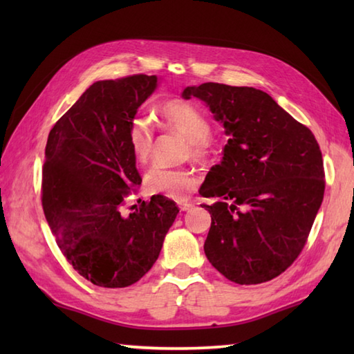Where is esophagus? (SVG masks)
<instances>
[{
	"label": "esophagus",
	"instance_id": "obj_1",
	"mask_svg": "<svg viewBox=\"0 0 354 354\" xmlns=\"http://www.w3.org/2000/svg\"><path fill=\"white\" fill-rule=\"evenodd\" d=\"M193 207L194 205L190 204V202H185V204H179V209H181V212H190Z\"/></svg>",
	"mask_w": 354,
	"mask_h": 354
}]
</instances>
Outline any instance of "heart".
Masks as SVG:
<instances>
[{
    "label": "heart",
    "mask_w": 354,
    "mask_h": 354,
    "mask_svg": "<svg viewBox=\"0 0 354 354\" xmlns=\"http://www.w3.org/2000/svg\"><path fill=\"white\" fill-rule=\"evenodd\" d=\"M160 117L165 126L181 132L190 141V150L194 158H202L207 153L212 127L207 117L194 106L184 100H169L160 109ZM153 126L147 117L137 115L129 123L127 131V145L135 161L146 164L152 156L153 149ZM198 179L194 173L184 169H169L162 165H155L146 175V189L149 193L161 194V196L183 201L187 193L196 187Z\"/></svg>",
    "instance_id": "heart-1"
}]
</instances>
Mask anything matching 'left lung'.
<instances>
[{
  "instance_id": "1",
  "label": "left lung",
  "mask_w": 354,
  "mask_h": 354,
  "mask_svg": "<svg viewBox=\"0 0 354 354\" xmlns=\"http://www.w3.org/2000/svg\"><path fill=\"white\" fill-rule=\"evenodd\" d=\"M221 122L228 142L199 194L212 214L204 245L208 261L237 284L272 280L306 245L324 198V165L310 129L268 93L251 86H187Z\"/></svg>"
}]
</instances>
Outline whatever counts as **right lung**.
<instances>
[{
    "mask_svg": "<svg viewBox=\"0 0 354 354\" xmlns=\"http://www.w3.org/2000/svg\"><path fill=\"white\" fill-rule=\"evenodd\" d=\"M158 84L146 74L95 82L48 133L45 219L70 265L100 288H127L149 272L179 213L161 194L129 214L122 208L141 184L129 123Z\"/></svg>",
    "mask_w": 354,
    "mask_h": 354,
    "instance_id": "obj_1",
    "label": "right lung"
}]
</instances>
